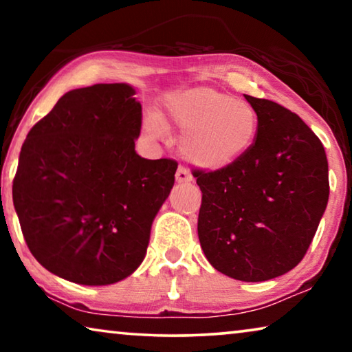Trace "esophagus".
I'll return each mask as SVG.
<instances>
[{
	"label": "esophagus",
	"instance_id": "1",
	"mask_svg": "<svg viewBox=\"0 0 352 352\" xmlns=\"http://www.w3.org/2000/svg\"><path fill=\"white\" fill-rule=\"evenodd\" d=\"M175 180L178 183H189V182H192V175H190V172L186 168H183V166H178L177 174H175Z\"/></svg>",
	"mask_w": 352,
	"mask_h": 352
}]
</instances>
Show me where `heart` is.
<instances>
[{
	"instance_id": "obj_1",
	"label": "heart",
	"mask_w": 352,
	"mask_h": 352,
	"mask_svg": "<svg viewBox=\"0 0 352 352\" xmlns=\"http://www.w3.org/2000/svg\"><path fill=\"white\" fill-rule=\"evenodd\" d=\"M169 121L182 130V152L200 169L228 168L250 151L258 135V115L241 99L208 87L190 88L174 94L168 104ZM168 119L148 115L146 132L160 136Z\"/></svg>"
}]
</instances>
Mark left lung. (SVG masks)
<instances>
[{
	"label": "left lung",
	"mask_w": 352,
	"mask_h": 352,
	"mask_svg": "<svg viewBox=\"0 0 352 352\" xmlns=\"http://www.w3.org/2000/svg\"><path fill=\"white\" fill-rule=\"evenodd\" d=\"M258 115L250 151L228 168L194 169L199 239L217 272L247 283L281 276L305 258L329 199L324 147L302 119L245 94Z\"/></svg>",
	"instance_id": "8db88e82"
}]
</instances>
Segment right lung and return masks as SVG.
<instances>
[{
	"label": "right lung",
	"mask_w": 352,
	"mask_h": 352,
	"mask_svg": "<svg viewBox=\"0 0 352 352\" xmlns=\"http://www.w3.org/2000/svg\"><path fill=\"white\" fill-rule=\"evenodd\" d=\"M127 83L71 90L29 130L12 199L29 250L83 285L115 284L144 259L178 163L135 152L141 104Z\"/></svg>",
	"instance_id": "right-lung-1"
}]
</instances>
